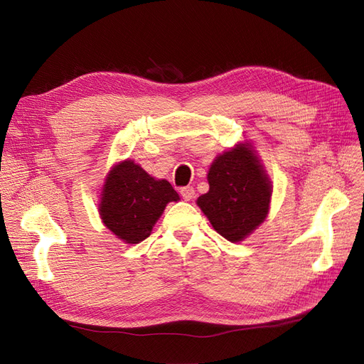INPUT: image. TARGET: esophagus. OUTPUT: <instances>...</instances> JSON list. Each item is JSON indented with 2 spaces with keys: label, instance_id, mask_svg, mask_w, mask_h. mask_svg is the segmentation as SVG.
I'll list each match as a JSON object with an SVG mask.
<instances>
[{
  "label": "esophagus",
  "instance_id": "1",
  "mask_svg": "<svg viewBox=\"0 0 364 364\" xmlns=\"http://www.w3.org/2000/svg\"><path fill=\"white\" fill-rule=\"evenodd\" d=\"M181 196L183 197V200H191L194 197V188L193 186H183V188H181Z\"/></svg>",
  "mask_w": 364,
  "mask_h": 364
}]
</instances>
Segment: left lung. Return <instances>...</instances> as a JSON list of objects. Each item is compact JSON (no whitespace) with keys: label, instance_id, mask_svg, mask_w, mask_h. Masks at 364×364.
Here are the masks:
<instances>
[{"label":"left lung","instance_id":"1","mask_svg":"<svg viewBox=\"0 0 364 364\" xmlns=\"http://www.w3.org/2000/svg\"><path fill=\"white\" fill-rule=\"evenodd\" d=\"M208 183L209 191L197 199V206L230 243L243 241L266 220L273 185L249 141L213 161Z\"/></svg>","mask_w":364,"mask_h":364}]
</instances>
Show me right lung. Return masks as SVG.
<instances>
[{"mask_svg": "<svg viewBox=\"0 0 364 364\" xmlns=\"http://www.w3.org/2000/svg\"><path fill=\"white\" fill-rule=\"evenodd\" d=\"M100 196L98 213L102 222L127 245L146 240L165 206L181 199L168 181L153 178L132 159L114 164L106 174Z\"/></svg>", "mask_w": 364, "mask_h": 364, "instance_id": "1", "label": "right lung"}]
</instances>
